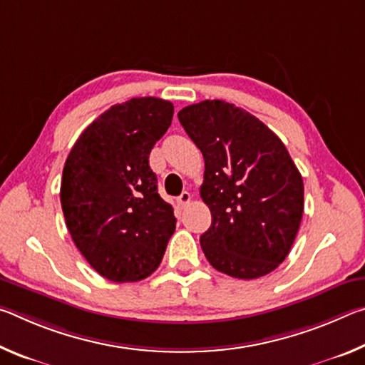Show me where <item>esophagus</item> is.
<instances>
[{"label": "esophagus", "instance_id": "esophagus-1", "mask_svg": "<svg viewBox=\"0 0 365 365\" xmlns=\"http://www.w3.org/2000/svg\"><path fill=\"white\" fill-rule=\"evenodd\" d=\"M190 201H191V195L188 193V191H183V193L177 197V202H178V206H182V207L187 206Z\"/></svg>", "mask_w": 365, "mask_h": 365}]
</instances>
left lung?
Segmentation results:
<instances>
[{
    "label": "left lung",
    "mask_w": 365,
    "mask_h": 365,
    "mask_svg": "<svg viewBox=\"0 0 365 365\" xmlns=\"http://www.w3.org/2000/svg\"><path fill=\"white\" fill-rule=\"evenodd\" d=\"M205 158L201 197L212 222L200 243L209 264L259 279L285 261L304 211L302 177L282 140L248 110L206 100L178 113Z\"/></svg>",
    "instance_id": "left-lung-1"
}]
</instances>
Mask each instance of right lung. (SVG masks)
I'll use <instances>...</instances> for the list:
<instances>
[{
  "label": "right lung",
  "instance_id": "add662e5",
  "mask_svg": "<svg viewBox=\"0 0 365 365\" xmlns=\"http://www.w3.org/2000/svg\"><path fill=\"white\" fill-rule=\"evenodd\" d=\"M174 104L132 98L90 123L66 159L61 206L73 243L104 279L138 282L159 267L175 230L158 193L150 153L168 132Z\"/></svg>",
  "mask_w": 365,
  "mask_h": 365
}]
</instances>
